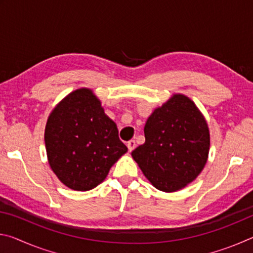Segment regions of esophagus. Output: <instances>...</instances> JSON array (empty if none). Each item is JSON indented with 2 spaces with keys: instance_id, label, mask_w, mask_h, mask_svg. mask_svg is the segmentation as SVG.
I'll return each mask as SVG.
<instances>
[{
  "instance_id": "obj_1",
  "label": "esophagus",
  "mask_w": 253,
  "mask_h": 253,
  "mask_svg": "<svg viewBox=\"0 0 253 253\" xmlns=\"http://www.w3.org/2000/svg\"><path fill=\"white\" fill-rule=\"evenodd\" d=\"M127 147H128V151L131 152L132 149H134V148L136 147V142H135V140H134V139L129 140V142L127 143Z\"/></svg>"
}]
</instances>
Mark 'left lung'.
I'll return each instance as SVG.
<instances>
[{"label":"left lung","mask_w":253,"mask_h":253,"mask_svg":"<svg viewBox=\"0 0 253 253\" xmlns=\"http://www.w3.org/2000/svg\"><path fill=\"white\" fill-rule=\"evenodd\" d=\"M144 134L145 143L131 156L157 190L178 191L202 172L209 156V127L188 97L176 93L154 110Z\"/></svg>","instance_id":"left-lung-1"}]
</instances>
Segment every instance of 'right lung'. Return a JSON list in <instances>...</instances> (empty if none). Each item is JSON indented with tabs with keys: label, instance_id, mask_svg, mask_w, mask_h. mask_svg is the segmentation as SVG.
I'll return each instance as SVG.
<instances>
[{
	"label": "right lung",
	"instance_id": "1",
	"mask_svg": "<svg viewBox=\"0 0 253 253\" xmlns=\"http://www.w3.org/2000/svg\"><path fill=\"white\" fill-rule=\"evenodd\" d=\"M44 142L51 169L75 191L99 185L111 166L127 152L116 124L87 88L70 92L52 110Z\"/></svg>",
	"mask_w": 253,
	"mask_h": 253
}]
</instances>
